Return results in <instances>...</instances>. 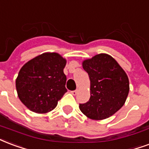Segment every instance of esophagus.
<instances>
[{"mask_svg": "<svg viewBox=\"0 0 149 149\" xmlns=\"http://www.w3.org/2000/svg\"><path fill=\"white\" fill-rule=\"evenodd\" d=\"M78 90H75V91H71V94L73 95H76L77 94Z\"/></svg>", "mask_w": 149, "mask_h": 149, "instance_id": "34e87169", "label": "esophagus"}]
</instances>
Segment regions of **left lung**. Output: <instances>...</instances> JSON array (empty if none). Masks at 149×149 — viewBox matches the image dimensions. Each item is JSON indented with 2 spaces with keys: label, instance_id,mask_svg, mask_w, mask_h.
I'll return each mask as SVG.
<instances>
[{
  "label": "left lung",
  "instance_id": "1",
  "mask_svg": "<svg viewBox=\"0 0 149 149\" xmlns=\"http://www.w3.org/2000/svg\"><path fill=\"white\" fill-rule=\"evenodd\" d=\"M90 78V99L80 104L81 112L94 120H102L115 114L124 105L130 91L129 78L116 61L100 54L82 63Z\"/></svg>",
  "mask_w": 149,
  "mask_h": 149
}]
</instances>
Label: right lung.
Returning <instances> with one entry per match:
<instances>
[{
	"instance_id": "add662e5",
	"label": "right lung",
	"mask_w": 149,
	"mask_h": 149,
	"mask_svg": "<svg viewBox=\"0 0 149 149\" xmlns=\"http://www.w3.org/2000/svg\"><path fill=\"white\" fill-rule=\"evenodd\" d=\"M66 60L57 53H44L27 61L16 80L19 99L38 114L49 112L67 91Z\"/></svg>"
}]
</instances>
